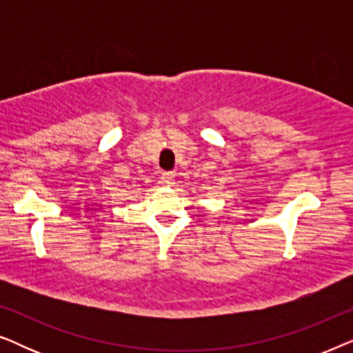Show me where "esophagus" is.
<instances>
[{
  "label": "esophagus",
  "instance_id": "obj_1",
  "mask_svg": "<svg viewBox=\"0 0 353 353\" xmlns=\"http://www.w3.org/2000/svg\"><path fill=\"white\" fill-rule=\"evenodd\" d=\"M162 181H163V185H167V186L175 185V173H173V172H163L162 173Z\"/></svg>",
  "mask_w": 353,
  "mask_h": 353
}]
</instances>
